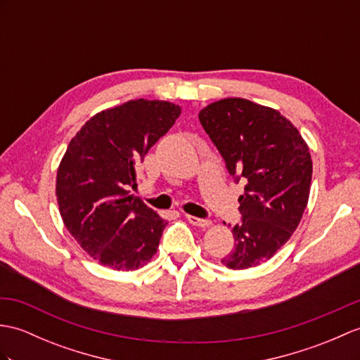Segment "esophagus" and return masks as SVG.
Segmentation results:
<instances>
[{
  "instance_id": "obj_1",
  "label": "esophagus",
  "mask_w": 360,
  "mask_h": 360,
  "mask_svg": "<svg viewBox=\"0 0 360 360\" xmlns=\"http://www.w3.org/2000/svg\"><path fill=\"white\" fill-rule=\"evenodd\" d=\"M186 218H187V221H188L190 224L198 225V227H200V229H205V227H208V225H210V219L196 218V216H190V214H187Z\"/></svg>"
}]
</instances>
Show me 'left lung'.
<instances>
[{"label": "left lung", "instance_id": "left-lung-1", "mask_svg": "<svg viewBox=\"0 0 360 360\" xmlns=\"http://www.w3.org/2000/svg\"><path fill=\"white\" fill-rule=\"evenodd\" d=\"M199 121L235 182L240 221L235 248L221 259L233 270L262 264L297 229L310 196L313 164L305 141L285 116L248 99L227 98L202 108Z\"/></svg>", "mask_w": 360, "mask_h": 360}]
</instances>
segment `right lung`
I'll list each match as a JSON object with an SVG mask.
<instances>
[{
    "label": "right lung",
    "mask_w": 360,
    "mask_h": 360,
    "mask_svg": "<svg viewBox=\"0 0 360 360\" xmlns=\"http://www.w3.org/2000/svg\"><path fill=\"white\" fill-rule=\"evenodd\" d=\"M167 101L135 99L90 118L58 169L56 196L70 235L96 262L136 270L156 253L167 222L129 188L136 164L179 118Z\"/></svg>",
    "instance_id": "1"
}]
</instances>
